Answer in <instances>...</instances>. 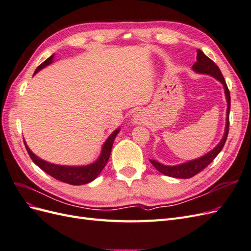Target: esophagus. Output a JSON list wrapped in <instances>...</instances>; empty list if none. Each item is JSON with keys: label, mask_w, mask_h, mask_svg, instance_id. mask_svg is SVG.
I'll return each instance as SVG.
<instances>
[{"label": "esophagus", "mask_w": 251, "mask_h": 251, "mask_svg": "<svg viewBox=\"0 0 251 251\" xmlns=\"http://www.w3.org/2000/svg\"><path fill=\"white\" fill-rule=\"evenodd\" d=\"M133 120H134L135 124H141V123H143L144 119L139 113H135L133 115Z\"/></svg>", "instance_id": "obj_1"}]
</instances>
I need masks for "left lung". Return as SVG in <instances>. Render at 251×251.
I'll return each mask as SVG.
<instances>
[{
  "instance_id": "1",
  "label": "left lung",
  "mask_w": 251,
  "mask_h": 251,
  "mask_svg": "<svg viewBox=\"0 0 251 251\" xmlns=\"http://www.w3.org/2000/svg\"><path fill=\"white\" fill-rule=\"evenodd\" d=\"M193 70L197 73H202V74H207L210 75V76L215 77L218 79L220 82L222 83L224 87V92L226 96V100H227V112H226V126H225V132L223 138L221 141L219 142L218 146L211 150L209 153L206 155H204L198 159H195V160L187 161L185 163H182L179 165H164L159 163L156 160H151V163L155 166V169L160 172L161 174L165 175V176L173 177V178H179V179H188L194 177L195 175L200 173L203 171L206 166L214 160V159L218 156L220 151H222L224 144L226 142L227 136H228V131H229V111H230V93L229 90L227 88L226 81L223 77V75L220 71L219 67L212 62V60L207 57L204 53L198 49L197 50V60L196 63L193 65Z\"/></svg>"
}]
</instances>
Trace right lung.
Masks as SVG:
<instances>
[{"label": "right lung", "instance_id": "1", "mask_svg": "<svg viewBox=\"0 0 251 251\" xmlns=\"http://www.w3.org/2000/svg\"><path fill=\"white\" fill-rule=\"evenodd\" d=\"M53 57H54V54L48 57L44 63H42L39 67H37L34 74L39 72L40 70H42L43 68L50 65L53 62ZM119 131L120 128H117V130L114 131L109 136V138L105 140L101 149L100 156L98 157V159L95 162L88 165H83V166H66V165L53 164V163L45 161L43 159L37 157L35 154H33L28 148L26 142L25 141L24 142L30 158L32 159V161L39 166L41 170L50 175L51 177L55 178L62 182H65V183L71 184V185H81V184H87L89 182L93 181L94 179L97 178L98 175L101 173V171L103 170L105 164H107L109 160L114 139H115Z\"/></svg>", "mask_w": 251, "mask_h": 251}]
</instances>
